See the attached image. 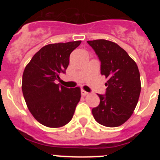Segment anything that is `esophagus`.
Wrapping results in <instances>:
<instances>
[{
    "instance_id": "34e87169",
    "label": "esophagus",
    "mask_w": 160,
    "mask_h": 160,
    "mask_svg": "<svg viewBox=\"0 0 160 160\" xmlns=\"http://www.w3.org/2000/svg\"><path fill=\"white\" fill-rule=\"evenodd\" d=\"M81 94H82V95L86 96V95H87V94H88V92H87V91H86V90H81Z\"/></svg>"
}]
</instances>
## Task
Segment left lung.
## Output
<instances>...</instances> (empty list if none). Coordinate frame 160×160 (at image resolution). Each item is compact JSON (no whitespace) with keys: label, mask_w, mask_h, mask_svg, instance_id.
I'll return each mask as SVG.
<instances>
[{"label":"left lung","mask_w":160,"mask_h":160,"mask_svg":"<svg viewBox=\"0 0 160 160\" xmlns=\"http://www.w3.org/2000/svg\"><path fill=\"white\" fill-rule=\"evenodd\" d=\"M101 62V74L107 78L105 94H98L99 105L92 109L94 119L115 128L129 119L141 91L140 74L136 63L118 44L110 41H87Z\"/></svg>","instance_id":"1"}]
</instances>
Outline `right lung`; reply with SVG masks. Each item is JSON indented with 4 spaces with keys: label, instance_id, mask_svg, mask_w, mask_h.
I'll use <instances>...</instances> for the list:
<instances>
[{
    "label": "right lung",
    "instance_id": "1",
    "mask_svg": "<svg viewBox=\"0 0 160 160\" xmlns=\"http://www.w3.org/2000/svg\"><path fill=\"white\" fill-rule=\"evenodd\" d=\"M81 41L49 44L37 52L22 76V93L29 111L48 128L63 127L73 118L81 98L79 87L66 88L55 83L66 73L70 55Z\"/></svg>",
    "mask_w": 160,
    "mask_h": 160
}]
</instances>
